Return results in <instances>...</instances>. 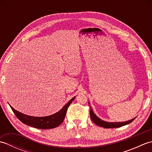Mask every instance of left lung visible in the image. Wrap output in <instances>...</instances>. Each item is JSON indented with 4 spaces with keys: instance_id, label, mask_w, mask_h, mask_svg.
<instances>
[{
    "instance_id": "obj_1",
    "label": "left lung",
    "mask_w": 152,
    "mask_h": 152,
    "mask_svg": "<svg viewBox=\"0 0 152 152\" xmlns=\"http://www.w3.org/2000/svg\"><path fill=\"white\" fill-rule=\"evenodd\" d=\"M88 103L90 106V104L89 102H88ZM90 116H91V120L94 122L96 125L100 126V127H104L105 129L120 127H122V126H124V125L130 124V123H131L135 119V118H134L133 119H130V120L127 121H124V122H107V121H105L104 120H102V119L98 118L97 116L95 114V113L93 112L92 108H91V106H90Z\"/></svg>"
}]
</instances>
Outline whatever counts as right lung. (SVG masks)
<instances>
[{
    "mask_svg": "<svg viewBox=\"0 0 152 152\" xmlns=\"http://www.w3.org/2000/svg\"><path fill=\"white\" fill-rule=\"evenodd\" d=\"M75 98L76 96H74L72 99H70L68 103L63 106L62 109H61L56 114L45 116V117H34V116L27 115L17 111L12 106L10 107L13 112H14L16 117L24 124L31 126L34 128L41 129H50L57 127L62 124L64 117H65L67 108H69V106Z\"/></svg>",
    "mask_w": 152,
    "mask_h": 152,
    "instance_id": "add662e5",
    "label": "right lung"
}]
</instances>
